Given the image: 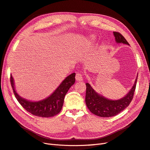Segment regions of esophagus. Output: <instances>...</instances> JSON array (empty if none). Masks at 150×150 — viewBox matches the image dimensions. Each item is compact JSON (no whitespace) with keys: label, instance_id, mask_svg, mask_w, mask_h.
Wrapping results in <instances>:
<instances>
[{"label":"esophagus","instance_id":"esophagus-1","mask_svg":"<svg viewBox=\"0 0 150 150\" xmlns=\"http://www.w3.org/2000/svg\"><path fill=\"white\" fill-rule=\"evenodd\" d=\"M75 79L76 81H82L83 80V75L81 74L80 73H78L76 74V76H75Z\"/></svg>","mask_w":150,"mask_h":150}]
</instances>
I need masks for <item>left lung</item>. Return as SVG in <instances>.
Listing matches in <instances>:
<instances>
[{"instance_id": "obj_1", "label": "left lung", "mask_w": 150, "mask_h": 150, "mask_svg": "<svg viewBox=\"0 0 150 150\" xmlns=\"http://www.w3.org/2000/svg\"><path fill=\"white\" fill-rule=\"evenodd\" d=\"M115 40L117 43H122L129 45V43L120 32H113ZM137 77L131 90L122 99L116 100L107 99L95 92L89 83H86V91L85 102L87 107L91 113L100 117H112L119 114L127 108L131 102L135 90Z\"/></svg>"}]
</instances>
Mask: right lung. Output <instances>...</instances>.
Returning a JSON list of instances; mask_svg holds the SVG:
<instances>
[{
  "instance_id": "1",
  "label": "right lung",
  "mask_w": 150,
  "mask_h": 150,
  "mask_svg": "<svg viewBox=\"0 0 150 150\" xmlns=\"http://www.w3.org/2000/svg\"><path fill=\"white\" fill-rule=\"evenodd\" d=\"M75 73L69 75L50 97L39 102H30L18 96L15 89L14 81L11 75H10V83L16 99L25 110L35 116L48 118L54 116L61 112L64 97L75 81Z\"/></svg>"
}]
</instances>
